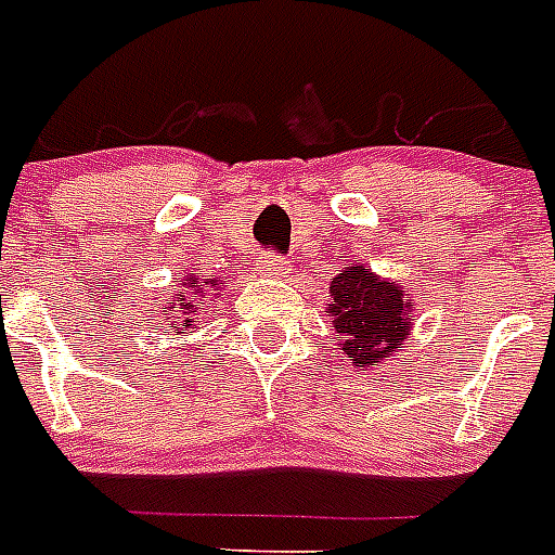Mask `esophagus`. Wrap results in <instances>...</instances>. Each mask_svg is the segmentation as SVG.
Listing matches in <instances>:
<instances>
[{
  "instance_id": "obj_1",
  "label": "esophagus",
  "mask_w": 555,
  "mask_h": 555,
  "mask_svg": "<svg viewBox=\"0 0 555 555\" xmlns=\"http://www.w3.org/2000/svg\"><path fill=\"white\" fill-rule=\"evenodd\" d=\"M257 272L263 274V278H286V274H289V260H286V257H278V255H266V257H260Z\"/></svg>"
}]
</instances>
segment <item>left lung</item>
<instances>
[{
  "instance_id": "left-lung-1",
  "label": "left lung",
  "mask_w": 555,
  "mask_h": 555,
  "mask_svg": "<svg viewBox=\"0 0 555 555\" xmlns=\"http://www.w3.org/2000/svg\"><path fill=\"white\" fill-rule=\"evenodd\" d=\"M326 312L340 335L338 347L354 370H375L410 338L415 304L398 281L363 263H347L330 283Z\"/></svg>"
}]
</instances>
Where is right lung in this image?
Listing matches in <instances>:
<instances>
[{
    "instance_id": "1",
    "label": "right lung",
    "mask_w": 555,
    "mask_h": 555,
    "mask_svg": "<svg viewBox=\"0 0 555 555\" xmlns=\"http://www.w3.org/2000/svg\"><path fill=\"white\" fill-rule=\"evenodd\" d=\"M223 281H217L215 274H185L177 278V292L168 298V304L159 306V318L166 323L168 330H175L177 335H183L189 330L201 326V314H206L208 304L215 295H220Z\"/></svg>"
}]
</instances>
